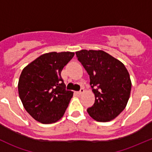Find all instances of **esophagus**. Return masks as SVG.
I'll return each mask as SVG.
<instances>
[{
	"mask_svg": "<svg viewBox=\"0 0 152 152\" xmlns=\"http://www.w3.org/2000/svg\"><path fill=\"white\" fill-rule=\"evenodd\" d=\"M84 92H85V90H84V88H81V90H79V91L76 92V93H77L78 95H81L82 93H83Z\"/></svg>",
	"mask_w": 152,
	"mask_h": 152,
	"instance_id": "34e87169",
	"label": "esophagus"
}]
</instances>
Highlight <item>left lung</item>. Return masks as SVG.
<instances>
[{"label": "left lung", "mask_w": 152, "mask_h": 152, "mask_svg": "<svg viewBox=\"0 0 152 152\" xmlns=\"http://www.w3.org/2000/svg\"><path fill=\"white\" fill-rule=\"evenodd\" d=\"M78 60L90 76L95 103L87 109L90 117L99 122L115 118L125 109L132 82L124 65L103 50H82L76 52Z\"/></svg>", "instance_id": "8db88e82"}]
</instances>
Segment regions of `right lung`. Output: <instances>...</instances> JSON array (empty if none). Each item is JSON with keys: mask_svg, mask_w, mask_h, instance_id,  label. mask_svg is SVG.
Wrapping results in <instances>:
<instances>
[{"mask_svg": "<svg viewBox=\"0 0 152 152\" xmlns=\"http://www.w3.org/2000/svg\"><path fill=\"white\" fill-rule=\"evenodd\" d=\"M73 52L44 53L22 70L18 93L24 108L42 124L58 121L65 114L73 92L67 90L61 76Z\"/></svg>", "mask_w": 152, "mask_h": 152, "instance_id": "right-lung-1", "label": "right lung"}]
</instances>
